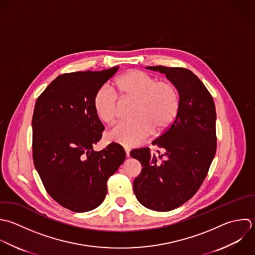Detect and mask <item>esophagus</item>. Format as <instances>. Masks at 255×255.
Masks as SVG:
<instances>
[{
	"mask_svg": "<svg viewBox=\"0 0 255 255\" xmlns=\"http://www.w3.org/2000/svg\"><path fill=\"white\" fill-rule=\"evenodd\" d=\"M125 153H126V157L130 156V149L129 148H125Z\"/></svg>",
	"mask_w": 255,
	"mask_h": 255,
	"instance_id": "1",
	"label": "esophagus"
}]
</instances>
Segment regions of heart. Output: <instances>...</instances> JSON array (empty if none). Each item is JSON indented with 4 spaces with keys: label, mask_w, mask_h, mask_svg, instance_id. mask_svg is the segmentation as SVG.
Here are the masks:
<instances>
[{
    "label": "heart",
    "mask_w": 255,
    "mask_h": 255,
    "mask_svg": "<svg viewBox=\"0 0 255 255\" xmlns=\"http://www.w3.org/2000/svg\"><path fill=\"white\" fill-rule=\"evenodd\" d=\"M117 95L136 100L133 122L120 123L108 133V138L124 147H134L145 142L153 133L164 132L177 116L180 98L170 81L157 78L141 70H129L112 83L98 89L93 98L97 118L111 125L117 119Z\"/></svg>",
    "instance_id": "obj_1"
}]
</instances>
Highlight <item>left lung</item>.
I'll list each match as a JSON object with an SVG mask.
<instances>
[{
    "instance_id": "1",
    "label": "left lung",
    "mask_w": 255,
    "mask_h": 255,
    "mask_svg": "<svg viewBox=\"0 0 255 255\" xmlns=\"http://www.w3.org/2000/svg\"><path fill=\"white\" fill-rule=\"evenodd\" d=\"M159 71L175 85L180 104L169 129L152 142L163 150H132L130 155L142 165L133 190L139 203L157 212H169L188 202L207 177L217 150L216 106L204 83L182 67L147 66Z\"/></svg>"
}]
</instances>
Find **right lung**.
I'll return each instance as SVG.
<instances>
[{"label":"right lung","mask_w":255,"mask_h":255,"mask_svg":"<svg viewBox=\"0 0 255 255\" xmlns=\"http://www.w3.org/2000/svg\"><path fill=\"white\" fill-rule=\"evenodd\" d=\"M119 66L57 76L36 99L32 158L48 195L75 213L96 209L107 194V180L124 162L122 146L93 151L104 126L93 108L95 93Z\"/></svg>","instance_id":"add662e5"}]
</instances>
